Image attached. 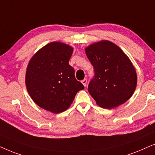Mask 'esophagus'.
Listing matches in <instances>:
<instances>
[{
	"label": "esophagus",
	"instance_id": "34e87169",
	"mask_svg": "<svg viewBox=\"0 0 155 155\" xmlns=\"http://www.w3.org/2000/svg\"><path fill=\"white\" fill-rule=\"evenodd\" d=\"M81 83L83 84V85L86 87V84H87V79H84L83 80V81H81Z\"/></svg>",
	"mask_w": 155,
	"mask_h": 155
}]
</instances>
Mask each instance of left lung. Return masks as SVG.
Returning <instances> with one entry per match:
<instances>
[{"label":"left lung","mask_w":155,"mask_h":155,"mask_svg":"<svg viewBox=\"0 0 155 155\" xmlns=\"http://www.w3.org/2000/svg\"><path fill=\"white\" fill-rule=\"evenodd\" d=\"M85 51L95 74L88 91L97 105L111 109L126 102L133 96L137 80L128 57L108 40L94 43Z\"/></svg>","instance_id":"obj_1"}]
</instances>
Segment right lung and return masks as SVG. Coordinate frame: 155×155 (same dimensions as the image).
Returning <instances> with one entry per match:
<instances>
[{"mask_svg": "<svg viewBox=\"0 0 155 155\" xmlns=\"http://www.w3.org/2000/svg\"><path fill=\"white\" fill-rule=\"evenodd\" d=\"M73 48L53 42L41 48L29 61L25 75L27 90L35 104L53 113L65 111L84 86L76 79L69 64Z\"/></svg>", "mask_w": 155, "mask_h": 155, "instance_id": "1", "label": "right lung"}]
</instances>
